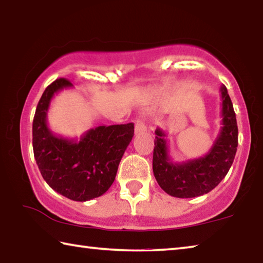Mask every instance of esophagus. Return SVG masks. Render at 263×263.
<instances>
[{
	"label": "esophagus",
	"instance_id": "obj_1",
	"mask_svg": "<svg viewBox=\"0 0 263 263\" xmlns=\"http://www.w3.org/2000/svg\"><path fill=\"white\" fill-rule=\"evenodd\" d=\"M135 131L136 133H144L147 131V127L145 125V122L142 119L138 118L136 121V125H135Z\"/></svg>",
	"mask_w": 263,
	"mask_h": 263
}]
</instances>
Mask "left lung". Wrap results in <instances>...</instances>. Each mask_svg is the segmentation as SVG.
Here are the masks:
<instances>
[{"label": "left lung", "mask_w": 263, "mask_h": 263, "mask_svg": "<svg viewBox=\"0 0 263 263\" xmlns=\"http://www.w3.org/2000/svg\"><path fill=\"white\" fill-rule=\"evenodd\" d=\"M221 127L210 151L198 159L175 162L169 157L167 135L155 130L153 173L158 184L173 197L191 198L210 193L228 174L238 147V126L228 89L220 86Z\"/></svg>", "instance_id": "8db88e82"}]
</instances>
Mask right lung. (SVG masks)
<instances>
[{
  "label": "right lung",
  "mask_w": 263,
  "mask_h": 263,
  "mask_svg": "<svg viewBox=\"0 0 263 263\" xmlns=\"http://www.w3.org/2000/svg\"><path fill=\"white\" fill-rule=\"evenodd\" d=\"M73 87L58 79L48 86L35 109L32 145L35 162L51 188L77 202L100 197L114 183L119 162L135 135V124L101 125L80 139L64 138L51 131L47 112L58 92Z\"/></svg>",
  "instance_id": "1"
}]
</instances>
